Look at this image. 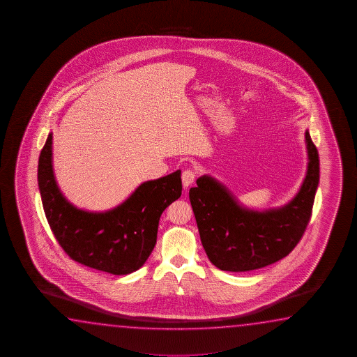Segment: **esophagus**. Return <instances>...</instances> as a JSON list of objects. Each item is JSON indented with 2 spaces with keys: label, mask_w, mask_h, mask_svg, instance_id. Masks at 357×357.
<instances>
[{
  "label": "esophagus",
  "mask_w": 357,
  "mask_h": 357,
  "mask_svg": "<svg viewBox=\"0 0 357 357\" xmlns=\"http://www.w3.org/2000/svg\"><path fill=\"white\" fill-rule=\"evenodd\" d=\"M196 178V172L192 169H185L182 172V183H183V188H188V186H191L195 182Z\"/></svg>",
  "instance_id": "esophagus-1"
}]
</instances>
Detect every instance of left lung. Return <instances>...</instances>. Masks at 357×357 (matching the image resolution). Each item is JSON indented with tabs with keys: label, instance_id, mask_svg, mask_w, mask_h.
<instances>
[{
	"label": "left lung",
	"instance_id": "left-lung-1",
	"mask_svg": "<svg viewBox=\"0 0 357 357\" xmlns=\"http://www.w3.org/2000/svg\"><path fill=\"white\" fill-rule=\"evenodd\" d=\"M307 172L289 204L256 211L237 202L230 191L211 176L197 178L190 188L199 237L208 260L222 271L245 272L284 259L301 240L311 218L320 180V160L308 131Z\"/></svg>",
	"mask_w": 357,
	"mask_h": 357
}]
</instances>
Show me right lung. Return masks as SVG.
<instances>
[{"mask_svg": "<svg viewBox=\"0 0 357 357\" xmlns=\"http://www.w3.org/2000/svg\"><path fill=\"white\" fill-rule=\"evenodd\" d=\"M43 210L61 248L73 260L98 271L127 275L145 264L158 238L165 208L181 196V171L146 181L121 205L105 212L79 210L67 201L54 180L52 133L38 158Z\"/></svg>", "mask_w": 357, "mask_h": 357, "instance_id": "right-lung-1", "label": "right lung"}]
</instances>
